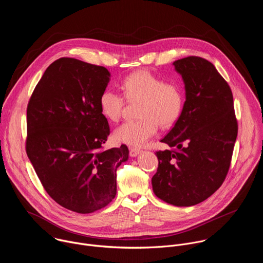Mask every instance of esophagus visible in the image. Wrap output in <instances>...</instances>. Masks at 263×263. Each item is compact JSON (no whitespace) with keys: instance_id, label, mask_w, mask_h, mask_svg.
<instances>
[{"instance_id":"34e87169","label":"esophagus","mask_w":263,"mask_h":263,"mask_svg":"<svg viewBox=\"0 0 263 263\" xmlns=\"http://www.w3.org/2000/svg\"><path fill=\"white\" fill-rule=\"evenodd\" d=\"M140 152H141L140 148L130 146V156H131V157H136Z\"/></svg>"}]
</instances>
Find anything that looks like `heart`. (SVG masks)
<instances>
[{
  "label": "heart",
  "mask_w": 263,
  "mask_h": 263,
  "mask_svg": "<svg viewBox=\"0 0 263 263\" xmlns=\"http://www.w3.org/2000/svg\"><path fill=\"white\" fill-rule=\"evenodd\" d=\"M124 96L129 102L140 101L138 117L134 122L121 125L115 138L131 146H140L161 128L172 127L180 118L184 105V91L175 81H164L146 69L135 70L122 82ZM102 115L111 122H118L125 108V98L112 90H104L99 100Z\"/></svg>",
  "instance_id": "1"
}]
</instances>
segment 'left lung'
<instances>
[{
  "mask_svg": "<svg viewBox=\"0 0 263 263\" xmlns=\"http://www.w3.org/2000/svg\"><path fill=\"white\" fill-rule=\"evenodd\" d=\"M186 91L182 114L157 151L154 194L178 207L197 205L213 195L228 174L238 125L227 81L208 60L190 56L174 63Z\"/></svg>",
  "mask_w": 263,
  "mask_h": 263,
  "instance_id": "left-lung-1",
  "label": "left lung"
}]
</instances>
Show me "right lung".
Wrapping results in <instances>:
<instances>
[{
    "instance_id": "obj_1",
    "label": "right lung",
    "mask_w": 263,
    "mask_h": 263,
    "mask_svg": "<svg viewBox=\"0 0 263 263\" xmlns=\"http://www.w3.org/2000/svg\"><path fill=\"white\" fill-rule=\"evenodd\" d=\"M110 72L63 57L34 88L27 107L26 152L47 194L60 206L91 213L117 195L126 144L104 149L110 128L99 106Z\"/></svg>"
}]
</instances>
